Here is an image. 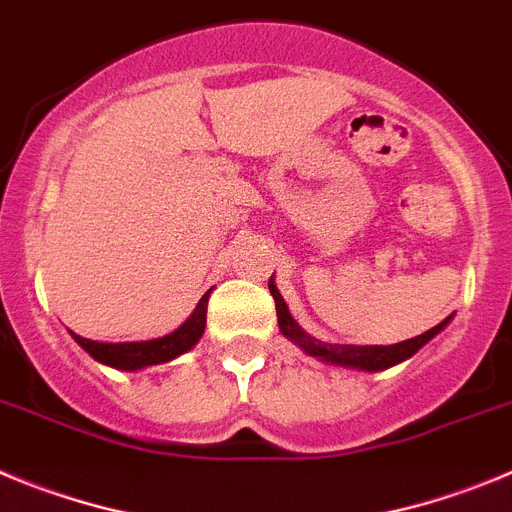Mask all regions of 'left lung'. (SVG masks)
<instances>
[{
    "instance_id": "8db88e82",
    "label": "left lung",
    "mask_w": 512,
    "mask_h": 512,
    "mask_svg": "<svg viewBox=\"0 0 512 512\" xmlns=\"http://www.w3.org/2000/svg\"><path fill=\"white\" fill-rule=\"evenodd\" d=\"M267 288H270V293H273V298H275V311H278L280 331H283L288 339H293L298 347L306 349L311 357H319V359H324V362H331V365L357 367V370H367V372L388 370V367L398 365V362H403V359L413 357V354H416L418 349L428 342V339H434V336L439 334L446 324H449V319H444L441 324H436L434 329H428L426 334H418V336H413V339H405V342H398V344H377V347L375 344H372V347H354V344H326V342H319V339H313V336H308L306 331H303L301 326L293 321V316H290L283 296H280L278 288H275L273 278H270Z\"/></svg>"
}]
</instances>
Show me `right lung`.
Instances as JSON below:
<instances>
[{"instance_id": "right-lung-1", "label": "right lung", "mask_w": 512, "mask_h": 512, "mask_svg": "<svg viewBox=\"0 0 512 512\" xmlns=\"http://www.w3.org/2000/svg\"><path fill=\"white\" fill-rule=\"evenodd\" d=\"M206 306H209V293L199 301L196 311L186 319V324L178 326L173 334L160 336V339H150V342H124V344H104V342H91L84 336L73 334L81 347L91 354L94 359L104 362L117 370H140L147 365H163L170 362L178 354L188 352L193 344L199 342L206 326Z\"/></svg>"}]
</instances>
